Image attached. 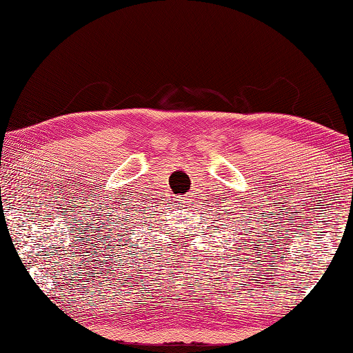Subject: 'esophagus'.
<instances>
[{"instance_id": "1", "label": "esophagus", "mask_w": 353, "mask_h": 353, "mask_svg": "<svg viewBox=\"0 0 353 353\" xmlns=\"http://www.w3.org/2000/svg\"><path fill=\"white\" fill-rule=\"evenodd\" d=\"M187 202H190V199L187 198V196H185V198H182V196H179V198H176V204L177 205H183V204H187Z\"/></svg>"}]
</instances>
